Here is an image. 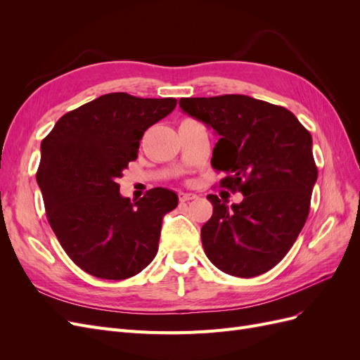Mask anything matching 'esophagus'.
Returning a JSON list of instances; mask_svg holds the SVG:
<instances>
[{"label":"esophagus","mask_w":360,"mask_h":360,"mask_svg":"<svg viewBox=\"0 0 360 360\" xmlns=\"http://www.w3.org/2000/svg\"><path fill=\"white\" fill-rule=\"evenodd\" d=\"M195 198H197V195L191 193V192H180V193H179V200H180L181 202L191 201V200H195Z\"/></svg>","instance_id":"esophagus-1"}]
</instances>
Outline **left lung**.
Instances as JSON below:
<instances>
[{
  "mask_svg": "<svg viewBox=\"0 0 360 360\" xmlns=\"http://www.w3.org/2000/svg\"><path fill=\"white\" fill-rule=\"evenodd\" d=\"M183 112L219 135L212 167L243 193L228 207L207 195L213 214L201 228L204 252L225 274L254 278L287 255L308 219L319 171L312 138L292 112L243 94L183 97Z\"/></svg>",
  "mask_w": 360,
  "mask_h": 360,
  "instance_id": "left-lung-1",
  "label": "left lung"
}]
</instances>
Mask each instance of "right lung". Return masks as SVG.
<instances>
[{"mask_svg":"<svg viewBox=\"0 0 360 360\" xmlns=\"http://www.w3.org/2000/svg\"><path fill=\"white\" fill-rule=\"evenodd\" d=\"M176 105L174 97L103 94L64 114L41 141L36 179L49 225L86 274L122 281L156 257L163 216L179 204L176 192L155 188L130 201L117 181L138 158L146 130Z\"/></svg>","mask_w":360,"mask_h":360,"instance_id":"add662e5","label":"right lung"}]
</instances>
